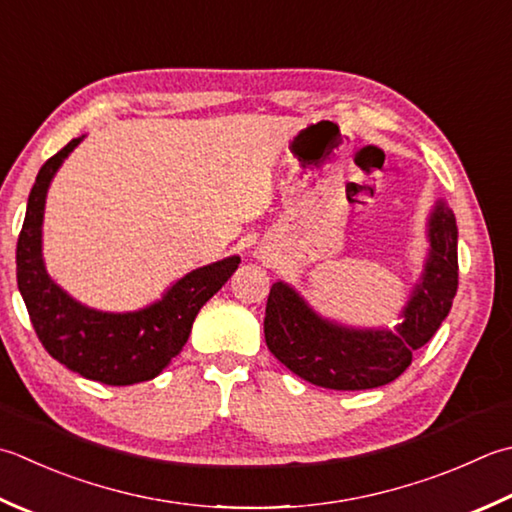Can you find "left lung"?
I'll return each instance as SVG.
<instances>
[{"mask_svg": "<svg viewBox=\"0 0 512 512\" xmlns=\"http://www.w3.org/2000/svg\"><path fill=\"white\" fill-rule=\"evenodd\" d=\"M428 255L395 328H353L326 319L286 282L270 288L264 335L279 362L330 390L386 386L437 333L457 293V224L444 199L428 219Z\"/></svg>", "mask_w": 512, "mask_h": 512, "instance_id": "1", "label": "left lung"}]
</instances>
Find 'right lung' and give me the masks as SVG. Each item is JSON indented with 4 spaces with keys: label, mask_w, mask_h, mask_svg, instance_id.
Returning <instances> with one entry per match:
<instances>
[{
    "label": "right lung",
    "mask_w": 512,
    "mask_h": 512,
    "mask_svg": "<svg viewBox=\"0 0 512 512\" xmlns=\"http://www.w3.org/2000/svg\"><path fill=\"white\" fill-rule=\"evenodd\" d=\"M82 139L68 142L39 168L17 239V286L39 342L59 364L108 386L148 382L179 355L199 308L228 282L242 259L233 255L190 270L157 302L130 313H106L70 297L46 270L42 224L48 186Z\"/></svg>",
    "instance_id": "1"
}]
</instances>
